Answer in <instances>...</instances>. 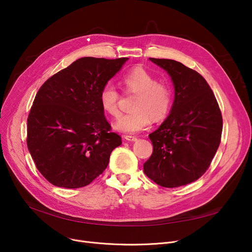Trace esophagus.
Instances as JSON below:
<instances>
[{"label": "esophagus", "instance_id": "34e87169", "mask_svg": "<svg viewBox=\"0 0 252 252\" xmlns=\"http://www.w3.org/2000/svg\"><path fill=\"white\" fill-rule=\"evenodd\" d=\"M125 139L129 142H136L138 140V138L135 136H125Z\"/></svg>", "mask_w": 252, "mask_h": 252}]
</instances>
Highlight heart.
Listing matches in <instances>:
<instances>
[{
  "instance_id": "heart-1",
  "label": "heart",
  "mask_w": 252,
  "mask_h": 252,
  "mask_svg": "<svg viewBox=\"0 0 252 252\" xmlns=\"http://www.w3.org/2000/svg\"><path fill=\"white\" fill-rule=\"evenodd\" d=\"M123 84L127 92L137 93L134 111L119 117L114 124L116 130L136 134L147 128L152 117L155 121L165 118L173 104V92L168 85L157 82L154 75L143 67H135L126 73ZM119 94L112 83H106L100 90L99 101L102 109L112 116L119 114Z\"/></svg>"
}]
</instances>
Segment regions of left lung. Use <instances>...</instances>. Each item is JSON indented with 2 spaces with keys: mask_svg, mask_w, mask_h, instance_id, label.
<instances>
[{
  "mask_svg": "<svg viewBox=\"0 0 252 252\" xmlns=\"http://www.w3.org/2000/svg\"><path fill=\"white\" fill-rule=\"evenodd\" d=\"M164 69L175 88L170 113L149 135L153 152L144 173L159 186L177 188L199 179L220 146L222 118L207 82L171 59L149 58Z\"/></svg>",
  "mask_w": 252,
  "mask_h": 252,
  "instance_id": "obj_1",
  "label": "left lung"
}]
</instances>
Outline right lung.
<instances>
[{
    "label": "right lung",
    "instance_id": "1",
    "mask_svg": "<svg viewBox=\"0 0 252 252\" xmlns=\"http://www.w3.org/2000/svg\"><path fill=\"white\" fill-rule=\"evenodd\" d=\"M128 58H79L36 93L28 118V148L57 187H85L107 167L122 138L111 133L99 94Z\"/></svg>",
    "mask_w": 252,
    "mask_h": 252
}]
</instances>
